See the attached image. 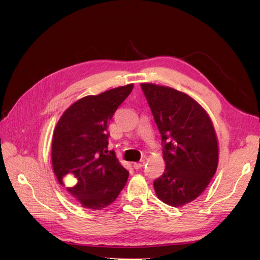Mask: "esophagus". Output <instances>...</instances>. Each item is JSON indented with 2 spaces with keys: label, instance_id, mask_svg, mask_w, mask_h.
<instances>
[{
  "label": "esophagus",
  "instance_id": "esophagus-1",
  "mask_svg": "<svg viewBox=\"0 0 260 260\" xmlns=\"http://www.w3.org/2000/svg\"><path fill=\"white\" fill-rule=\"evenodd\" d=\"M143 166H144V160L140 162H133V168L135 169H141Z\"/></svg>",
  "mask_w": 260,
  "mask_h": 260
}]
</instances>
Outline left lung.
Segmentation results:
<instances>
[{
  "mask_svg": "<svg viewBox=\"0 0 260 260\" xmlns=\"http://www.w3.org/2000/svg\"><path fill=\"white\" fill-rule=\"evenodd\" d=\"M161 136L166 168L154 181L157 198L172 207L191 203L216 174L218 140L209 115L186 93L141 83Z\"/></svg>",
  "mask_w": 260,
  "mask_h": 260,
  "instance_id": "left-lung-1",
  "label": "left lung"
}]
</instances>
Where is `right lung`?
Listing matches in <instances>:
<instances>
[{"mask_svg": "<svg viewBox=\"0 0 260 260\" xmlns=\"http://www.w3.org/2000/svg\"><path fill=\"white\" fill-rule=\"evenodd\" d=\"M133 84L88 95L70 105L54 129L52 166L57 181L84 208L100 210L117 199L129 172L108 153V123ZM70 182L66 185L64 179Z\"/></svg>", "mask_w": 260, "mask_h": 260, "instance_id": "obj_1", "label": "right lung"}]
</instances>
